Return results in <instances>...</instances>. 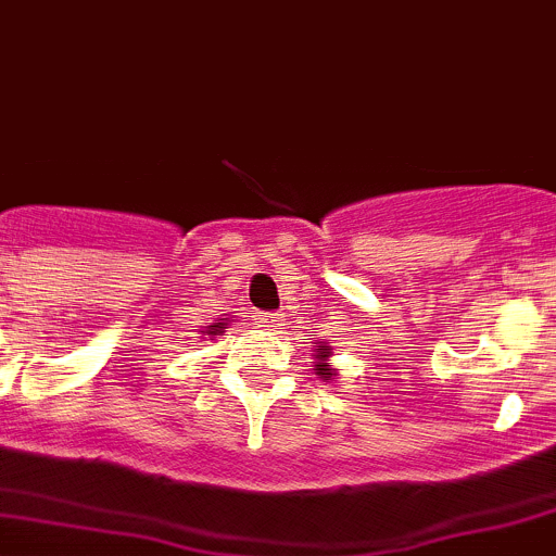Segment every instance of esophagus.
Returning a JSON list of instances; mask_svg holds the SVG:
<instances>
[{
    "mask_svg": "<svg viewBox=\"0 0 556 556\" xmlns=\"http://www.w3.org/2000/svg\"><path fill=\"white\" fill-rule=\"evenodd\" d=\"M260 320H262V324H265V326H273V324H276V313H262Z\"/></svg>",
    "mask_w": 556,
    "mask_h": 556,
    "instance_id": "1",
    "label": "esophagus"
}]
</instances>
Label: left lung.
<instances>
[{
	"label": "left lung",
	"instance_id": "1",
	"mask_svg": "<svg viewBox=\"0 0 556 556\" xmlns=\"http://www.w3.org/2000/svg\"><path fill=\"white\" fill-rule=\"evenodd\" d=\"M315 350H313V357H315V376L324 381H333V376H339V368H331L328 366V357L333 355L331 348H328V342H313Z\"/></svg>",
	"mask_w": 556,
	"mask_h": 556
}]
</instances>
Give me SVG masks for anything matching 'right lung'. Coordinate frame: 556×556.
I'll list each match as a JSON object with an SVG mask.
<instances>
[{"mask_svg": "<svg viewBox=\"0 0 556 556\" xmlns=\"http://www.w3.org/2000/svg\"><path fill=\"white\" fill-rule=\"evenodd\" d=\"M228 324L230 320L228 318H219V324H212V326H206V331H204V337H219V333H225V328H228Z\"/></svg>", "mask_w": 556, "mask_h": 556, "instance_id": "1", "label": "right lung"}]
</instances>
